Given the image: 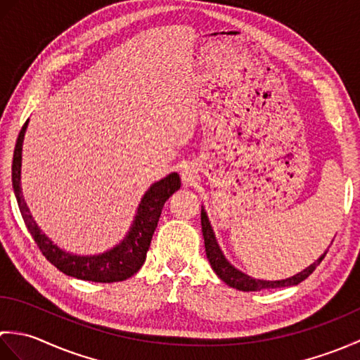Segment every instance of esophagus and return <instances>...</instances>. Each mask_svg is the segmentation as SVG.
<instances>
[{
  "instance_id": "esophagus-1",
  "label": "esophagus",
  "mask_w": 360,
  "mask_h": 360,
  "mask_svg": "<svg viewBox=\"0 0 360 360\" xmlns=\"http://www.w3.org/2000/svg\"><path fill=\"white\" fill-rule=\"evenodd\" d=\"M196 167L193 164H186L184 167L181 168V178L186 184H192V182L196 179Z\"/></svg>"
}]
</instances>
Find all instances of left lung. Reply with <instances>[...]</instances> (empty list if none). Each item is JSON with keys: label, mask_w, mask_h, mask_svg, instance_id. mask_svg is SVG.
Instances as JSON below:
<instances>
[{"label": "left lung", "mask_w": 360, "mask_h": 360, "mask_svg": "<svg viewBox=\"0 0 360 360\" xmlns=\"http://www.w3.org/2000/svg\"><path fill=\"white\" fill-rule=\"evenodd\" d=\"M201 226H202V235H204V246H205V255H207L209 263L212 266V269L217 272L218 277L223 280L226 285L231 288L240 289V290H262V289H275V288H286V286H295L298 283H302L303 280H307L309 275L316 271V267L322 263V259L325 258V254L320 257L317 262L312 263L307 269L302 271L300 274L294 275V277L286 278V280H278V281H266V280H257L252 278L249 275L240 272L238 269L227 262L226 257L221 252L215 233L212 231V226L209 223L207 213L201 210Z\"/></svg>", "instance_id": "1"}]
</instances>
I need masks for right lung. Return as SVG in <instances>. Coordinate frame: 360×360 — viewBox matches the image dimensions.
Returning a JSON list of instances; mask_svg holds the SVG:
<instances>
[{
	"mask_svg": "<svg viewBox=\"0 0 360 360\" xmlns=\"http://www.w3.org/2000/svg\"><path fill=\"white\" fill-rule=\"evenodd\" d=\"M26 128L27 122L22 125L18 134L17 145H15L12 160V186L15 196H17L21 217L25 219L27 231L32 235L35 244L38 249L41 250L44 258L63 274L86 281L114 283L124 281L131 277V275H134L141 269V266L145 262L153 233H155L158 227V221L165 201L181 187L179 174H168L167 178L155 182V184L148 188V192L142 198L139 209H137V215L134 218L133 227L129 229L127 238L122 241L119 246L105 252L102 255L93 257H79L68 254V252L58 249L56 244H52L48 236L38 229L21 193V150Z\"/></svg>",
	"mask_w": 360,
	"mask_h": 360,
	"instance_id": "1",
	"label": "right lung"
}]
</instances>
